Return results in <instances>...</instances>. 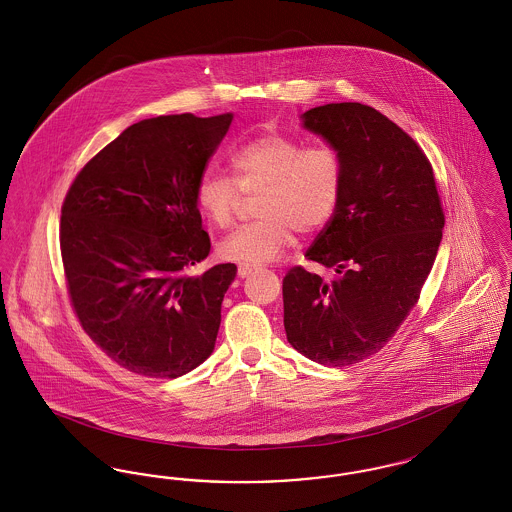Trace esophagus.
<instances>
[{
    "instance_id": "34e87169",
    "label": "esophagus",
    "mask_w": 512,
    "mask_h": 512,
    "mask_svg": "<svg viewBox=\"0 0 512 512\" xmlns=\"http://www.w3.org/2000/svg\"><path fill=\"white\" fill-rule=\"evenodd\" d=\"M253 270H255V267H253V265H247V263H242V265L238 267V276H240V278H247V276H249V274H251Z\"/></svg>"
}]
</instances>
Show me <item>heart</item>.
Here are the masks:
<instances>
[{
    "mask_svg": "<svg viewBox=\"0 0 512 512\" xmlns=\"http://www.w3.org/2000/svg\"><path fill=\"white\" fill-rule=\"evenodd\" d=\"M230 165L234 180L205 172L195 184V203L213 226L230 228L244 203L257 195L255 215L224 238L220 257L247 265L276 259L292 245L295 230L309 234L322 228L338 209L343 190V159L326 142L305 146L301 140L267 132L238 147Z\"/></svg>",
    "mask_w": 512,
    "mask_h": 512,
    "instance_id": "1",
    "label": "heart"
}]
</instances>
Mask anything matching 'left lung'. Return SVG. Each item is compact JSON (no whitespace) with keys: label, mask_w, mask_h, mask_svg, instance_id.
I'll list each match as a JSON object with an SVG mask.
<instances>
[{"label":"left lung","mask_w":512,"mask_h":512,"mask_svg":"<svg viewBox=\"0 0 512 512\" xmlns=\"http://www.w3.org/2000/svg\"><path fill=\"white\" fill-rule=\"evenodd\" d=\"M303 126L338 147L343 190L305 253L332 278L284 276V328L293 349L326 366L378 353L416 305L438 255L445 215L434 169L413 138L363 103H328Z\"/></svg>","instance_id":"obj_1"}]
</instances>
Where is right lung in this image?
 Returning a JSON list of instances; mask_svg holds the SVG:
<instances>
[{
	"label": "right lung",
	"instance_id": "add662e5",
	"mask_svg": "<svg viewBox=\"0 0 512 512\" xmlns=\"http://www.w3.org/2000/svg\"><path fill=\"white\" fill-rule=\"evenodd\" d=\"M232 113L128 126L94 155L61 207V259L84 332L119 365L178 378L215 349L234 263L190 274L209 251L195 184Z\"/></svg>",
	"mask_w": 512,
	"mask_h": 512
}]
</instances>
